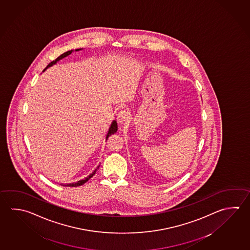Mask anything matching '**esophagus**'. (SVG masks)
<instances>
[{
    "instance_id": "1",
    "label": "esophagus",
    "mask_w": 250,
    "mask_h": 250,
    "mask_svg": "<svg viewBox=\"0 0 250 250\" xmlns=\"http://www.w3.org/2000/svg\"><path fill=\"white\" fill-rule=\"evenodd\" d=\"M128 121H129V114L127 113V111H125V110L121 111V112L119 113L118 115H117V122H118L120 124H125V123H127Z\"/></svg>"
}]
</instances>
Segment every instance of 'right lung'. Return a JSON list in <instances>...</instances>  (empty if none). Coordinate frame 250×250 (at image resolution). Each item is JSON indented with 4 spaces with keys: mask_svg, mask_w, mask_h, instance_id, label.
<instances>
[{
    "mask_svg": "<svg viewBox=\"0 0 250 250\" xmlns=\"http://www.w3.org/2000/svg\"><path fill=\"white\" fill-rule=\"evenodd\" d=\"M83 48H79V49H75V51L77 52V51L82 50ZM72 52H74V50H69L67 51V52H65L64 54L62 55H60L59 57L57 58V59H55V61H53V62H51L50 63L48 64L47 66H46V68L43 70V71H45V69H47V68H49V67H52L53 65H55V64L57 63L58 62H59L60 60L63 59L64 57H67L68 55H70ZM117 129H118V126H117V123H116V121H113L112 123H111V126L109 127L108 132H107V134H106V136H105V140H107L108 139V137L110 136H112V135H114L115 134L116 132H117ZM100 167V166L96 168L95 170L92 172V173L90 174V175H88L86 178H84L83 180H81V181H79V182H73V183H69V184H62V186L66 187H78L81 186L83 184H84L85 182H88L90 179H91L94 174H95L96 171H97V169H99Z\"/></svg>",
    "mask_w": 250,
    "mask_h": 250,
    "instance_id": "obj_1",
    "label": "right lung"
}]
</instances>
